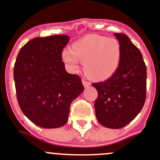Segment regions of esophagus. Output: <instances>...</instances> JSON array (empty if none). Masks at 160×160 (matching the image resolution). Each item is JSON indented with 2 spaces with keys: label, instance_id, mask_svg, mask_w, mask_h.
I'll use <instances>...</instances> for the list:
<instances>
[{
  "label": "esophagus",
  "instance_id": "esophagus-1",
  "mask_svg": "<svg viewBox=\"0 0 160 160\" xmlns=\"http://www.w3.org/2000/svg\"><path fill=\"white\" fill-rule=\"evenodd\" d=\"M82 83H83V85L84 88H88L91 85L90 82L87 81V80H82Z\"/></svg>",
  "mask_w": 160,
  "mask_h": 160
}]
</instances>
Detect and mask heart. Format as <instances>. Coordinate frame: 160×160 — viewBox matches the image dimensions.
<instances>
[{
    "mask_svg": "<svg viewBox=\"0 0 160 160\" xmlns=\"http://www.w3.org/2000/svg\"><path fill=\"white\" fill-rule=\"evenodd\" d=\"M121 60V46L115 38L88 35L75 43L72 50L62 52V60L71 71H77L80 61L86 74L93 80L109 78L116 72Z\"/></svg>",
    "mask_w": 160,
    "mask_h": 160,
    "instance_id": "1",
    "label": "heart"
}]
</instances>
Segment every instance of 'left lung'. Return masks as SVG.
<instances>
[{
  "label": "left lung",
  "mask_w": 160,
  "mask_h": 160,
  "mask_svg": "<svg viewBox=\"0 0 160 160\" xmlns=\"http://www.w3.org/2000/svg\"><path fill=\"white\" fill-rule=\"evenodd\" d=\"M121 46V60L108 80L93 83L98 92L96 119L105 128H121L139 113L146 100L147 67L143 56L126 34L114 33Z\"/></svg>",
  "instance_id": "left-lung-1"
}]
</instances>
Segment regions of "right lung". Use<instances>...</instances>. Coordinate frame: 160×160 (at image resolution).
I'll return each mask as SVG.
<instances>
[{
  "mask_svg": "<svg viewBox=\"0 0 160 160\" xmlns=\"http://www.w3.org/2000/svg\"><path fill=\"white\" fill-rule=\"evenodd\" d=\"M66 35L36 37L20 50L13 68L16 93L21 111L44 128L65 124L70 105L83 91L78 75L68 73L62 51Z\"/></svg>",
  "mask_w": 160,
  "mask_h": 160,
  "instance_id": "obj_1",
  "label": "right lung"
}]
</instances>
